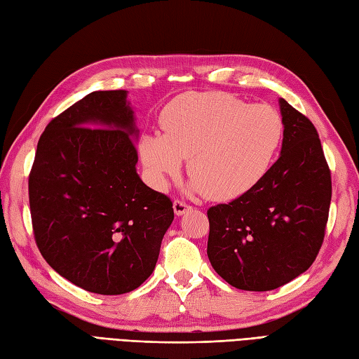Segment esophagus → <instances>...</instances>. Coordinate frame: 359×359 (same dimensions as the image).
I'll use <instances>...</instances> for the list:
<instances>
[{"label":"esophagus","instance_id":"esophagus-1","mask_svg":"<svg viewBox=\"0 0 359 359\" xmlns=\"http://www.w3.org/2000/svg\"><path fill=\"white\" fill-rule=\"evenodd\" d=\"M172 209H174V214H176V215H183V214L188 212V210L191 209V206L187 205L185 201H182V200H174Z\"/></svg>","mask_w":359,"mask_h":359}]
</instances>
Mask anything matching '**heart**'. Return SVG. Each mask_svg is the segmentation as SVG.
<instances>
[{
    "mask_svg": "<svg viewBox=\"0 0 359 359\" xmlns=\"http://www.w3.org/2000/svg\"><path fill=\"white\" fill-rule=\"evenodd\" d=\"M163 136L142 135L137 150L154 187L176 177L182 159L209 200L241 197L269 171L283 124L270 106H247L223 92H187L165 106Z\"/></svg>",
    "mask_w": 359,
    "mask_h": 359,
    "instance_id": "heart-1",
    "label": "heart"
}]
</instances>
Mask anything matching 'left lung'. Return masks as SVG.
<instances>
[{
  "mask_svg": "<svg viewBox=\"0 0 359 359\" xmlns=\"http://www.w3.org/2000/svg\"><path fill=\"white\" fill-rule=\"evenodd\" d=\"M279 159L245 194L208 209V258L232 287L270 291L296 279L323 244L332 182L314 124L279 100Z\"/></svg>",
  "mask_w": 359,
  "mask_h": 359,
  "instance_id": "1",
  "label": "left lung"
}]
</instances>
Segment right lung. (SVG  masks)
I'll return each instance as SVG.
<instances>
[{
	"instance_id": "1",
	"label": "right lung",
	"mask_w": 359,
	"mask_h": 359,
	"mask_svg": "<svg viewBox=\"0 0 359 359\" xmlns=\"http://www.w3.org/2000/svg\"><path fill=\"white\" fill-rule=\"evenodd\" d=\"M127 90H95L53 118L29 177L36 244L62 278L116 296L149 279L174 219L136 172Z\"/></svg>"
}]
</instances>
